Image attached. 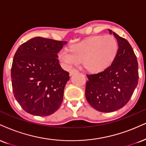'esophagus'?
<instances>
[{
  "instance_id": "34e87169",
  "label": "esophagus",
  "mask_w": 146,
  "mask_h": 146,
  "mask_svg": "<svg viewBox=\"0 0 146 146\" xmlns=\"http://www.w3.org/2000/svg\"><path fill=\"white\" fill-rule=\"evenodd\" d=\"M78 72H79L78 70H77V69H72L71 71L69 72V74H70V75H72L75 74V73H78Z\"/></svg>"
}]
</instances>
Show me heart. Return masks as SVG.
I'll return each instance as SVG.
<instances>
[{
	"label": "heart",
	"instance_id": "b5f03b06",
	"mask_svg": "<svg viewBox=\"0 0 146 146\" xmlns=\"http://www.w3.org/2000/svg\"><path fill=\"white\" fill-rule=\"evenodd\" d=\"M117 50V42L114 36L97 35L73 45L71 51H60L58 58L68 68L78 65L83 61V65L88 71L99 73L111 65Z\"/></svg>",
	"mask_w": 146,
	"mask_h": 146
}]
</instances>
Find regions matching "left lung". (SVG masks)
Wrapping results in <instances>:
<instances>
[{
	"mask_svg": "<svg viewBox=\"0 0 146 146\" xmlns=\"http://www.w3.org/2000/svg\"><path fill=\"white\" fill-rule=\"evenodd\" d=\"M113 35L118 44L113 62L103 71L86 75L88 103L97 111L106 113L123 108L132 96L139 80L138 62L132 47L125 38L114 32Z\"/></svg>",
	"mask_w": 146,
	"mask_h": 146,
	"instance_id": "obj_1",
	"label": "left lung"
}]
</instances>
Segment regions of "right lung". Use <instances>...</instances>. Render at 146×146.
I'll return each instance as SVG.
<instances>
[{"mask_svg":"<svg viewBox=\"0 0 146 146\" xmlns=\"http://www.w3.org/2000/svg\"><path fill=\"white\" fill-rule=\"evenodd\" d=\"M66 41L34 37L18 47L12 63L13 95L30 114L47 116L62 104L69 73L61 68L58 54Z\"/></svg>","mask_w":146,"mask_h":146,"instance_id":"add662e5","label":"right lung"}]
</instances>
